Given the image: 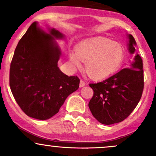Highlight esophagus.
<instances>
[{
	"label": "esophagus",
	"mask_w": 156,
	"mask_h": 156,
	"mask_svg": "<svg viewBox=\"0 0 156 156\" xmlns=\"http://www.w3.org/2000/svg\"><path fill=\"white\" fill-rule=\"evenodd\" d=\"M84 86H85V83H84V81H83V80H80L79 87H84Z\"/></svg>",
	"instance_id": "esophagus-1"
}]
</instances>
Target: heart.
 <instances>
[{"label":"heart","mask_w":156,"mask_h":156,"mask_svg":"<svg viewBox=\"0 0 156 156\" xmlns=\"http://www.w3.org/2000/svg\"><path fill=\"white\" fill-rule=\"evenodd\" d=\"M125 51L121 44L105 37L84 41L76 53H69L73 67L80 68L85 62V71L93 79H102L115 73L124 62Z\"/></svg>","instance_id":"b5f03b06"}]
</instances>
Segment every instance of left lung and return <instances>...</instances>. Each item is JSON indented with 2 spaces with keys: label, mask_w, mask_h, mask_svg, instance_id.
<instances>
[{
  "label": "left lung",
  "mask_w": 156,
  "mask_h": 156,
  "mask_svg": "<svg viewBox=\"0 0 156 156\" xmlns=\"http://www.w3.org/2000/svg\"><path fill=\"white\" fill-rule=\"evenodd\" d=\"M128 37V51L133 54L136 42L131 34ZM89 87L94 91L89 103L93 117L103 125L123 121L136 107L142 94L144 71L141 56L136 53L128 67Z\"/></svg>",
  "instance_id": "8db88e82"
}]
</instances>
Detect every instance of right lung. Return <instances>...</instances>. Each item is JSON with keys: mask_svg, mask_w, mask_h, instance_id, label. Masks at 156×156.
<instances>
[{"mask_svg": "<svg viewBox=\"0 0 156 156\" xmlns=\"http://www.w3.org/2000/svg\"><path fill=\"white\" fill-rule=\"evenodd\" d=\"M46 33L34 22L19 41L10 65L9 85L16 102L28 117L45 120L54 116L79 87L77 76L60 70L61 50L55 39L64 35L55 28Z\"/></svg>", "mask_w": 156, "mask_h": 156, "instance_id": "1", "label": "right lung"}]
</instances>
